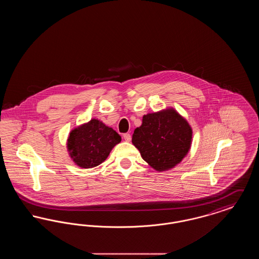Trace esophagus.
<instances>
[{
  "mask_svg": "<svg viewBox=\"0 0 259 259\" xmlns=\"http://www.w3.org/2000/svg\"><path fill=\"white\" fill-rule=\"evenodd\" d=\"M123 138L124 140H125L126 142H130V141H131V135H130V134H128V133L124 134Z\"/></svg>",
  "mask_w": 259,
  "mask_h": 259,
  "instance_id": "34e87169",
  "label": "esophagus"
}]
</instances>
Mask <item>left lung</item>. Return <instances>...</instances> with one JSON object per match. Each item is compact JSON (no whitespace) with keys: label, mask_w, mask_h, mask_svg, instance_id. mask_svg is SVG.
I'll return each mask as SVG.
<instances>
[{"label":"left lung","mask_w":259,"mask_h":259,"mask_svg":"<svg viewBox=\"0 0 259 259\" xmlns=\"http://www.w3.org/2000/svg\"><path fill=\"white\" fill-rule=\"evenodd\" d=\"M192 128L172 107L143 116L136 128L132 144L141 156L157 172L171 170L180 164L191 148Z\"/></svg>","instance_id":"obj_1"}]
</instances>
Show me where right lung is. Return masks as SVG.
Returning a JSON list of instances; mask_svg holds the SVG:
<instances>
[{"label":"right lung","mask_w":259,"mask_h":259,"mask_svg":"<svg viewBox=\"0 0 259 259\" xmlns=\"http://www.w3.org/2000/svg\"><path fill=\"white\" fill-rule=\"evenodd\" d=\"M121 142V137L103 121L92 118L71 130L67 150L74 164L90 169L103 163L111 149Z\"/></svg>","instance_id":"1"}]
</instances>
